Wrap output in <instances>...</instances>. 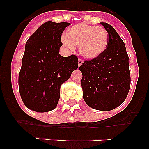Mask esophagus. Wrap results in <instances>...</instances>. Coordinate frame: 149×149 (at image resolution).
Instances as JSON below:
<instances>
[{"instance_id":"34e87169","label":"esophagus","mask_w":149,"mask_h":149,"mask_svg":"<svg viewBox=\"0 0 149 149\" xmlns=\"http://www.w3.org/2000/svg\"><path fill=\"white\" fill-rule=\"evenodd\" d=\"M82 63H83L82 59H79V60H78V65H79V66H80L81 65H82Z\"/></svg>"}]
</instances>
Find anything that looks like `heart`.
Wrapping results in <instances>:
<instances>
[{"label": "heart", "instance_id": "heart-1", "mask_svg": "<svg viewBox=\"0 0 149 149\" xmlns=\"http://www.w3.org/2000/svg\"><path fill=\"white\" fill-rule=\"evenodd\" d=\"M62 42L73 49L74 45H79V51L85 58L93 60L103 54L108 43V33L103 27L86 23L75 24L62 36Z\"/></svg>", "mask_w": 149, "mask_h": 149}]
</instances>
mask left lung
<instances>
[{"label":"left lung","mask_w":149,"mask_h":149,"mask_svg":"<svg viewBox=\"0 0 149 149\" xmlns=\"http://www.w3.org/2000/svg\"><path fill=\"white\" fill-rule=\"evenodd\" d=\"M108 33V43L102 54L84 60L80 66L84 100L95 110L109 111L122 104L127 98L131 75L125 45L115 29L101 22Z\"/></svg>","instance_id":"obj_1"}]
</instances>
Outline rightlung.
<instances>
[{"label":"right lung","instance_id":"obj_1","mask_svg":"<svg viewBox=\"0 0 149 149\" xmlns=\"http://www.w3.org/2000/svg\"><path fill=\"white\" fill-rule=\"evenodd\" d=\"M68 25L67 22H45L26 42L18 89L24 105L33 111L54 110L60 99V86L78 67L76 55L59 54L62 33Z\"/></svg>","mask_w":149,"mask_h":149}]
</instances>
